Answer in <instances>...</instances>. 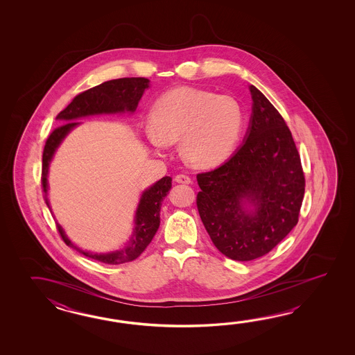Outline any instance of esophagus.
I'll return each mask as SVG.
<instances>
[{"instance_id":"obj_1","label":"esophagus","mask_w":355,"mask_h":355,"mask_svg":"<svg viewBox=\"0 0 355 355\" xmlns=\"http://www.w3.org/2000/svg\"><path fill=\"white\" fill-rule=\"evenodd\" d=\"M175 181H176V182H180V184H190L191 179L189 178L188 175L179 174L175 176Z\"/></svg>"}]
</instances>
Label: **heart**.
I'll use <instances>...</instances> for the list:
<instances>
[{
  "label": "heart",
  "mask_w": 355,
  "mask_h": 355,
  "mask_svg": "<svg viewBox=\"0 0 355 355\" xmlns=\"http://www.w3.org/2000/svg\"><path fill=\"white\" fill-rule=\"evenodd\" d=\"M150 121L147 138L155 150L164 151L180 139L189 162L213 166L234 151L243 128V112L231 96L179 87L157 98Z\"/></svg>",
  "instance_id": "b5f03b06"
}]
</instances>
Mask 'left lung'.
<instances>
[{
	"instance_id": "obj_1",
	"label": "left lung",
	"mask_w": 355,
	"mask_h": 355,
	"mask_svg": "<svg viewBox=\"0 0 355 355\" xmlns=\"http://www.w3.org/2000/svg\"><path fill=\"white\" fill-rule=\"evenodd\" d=\"M248 138L222 166L196 175V207L214 246L228 259L250 261L272 251L298 223L304 173L291 130L272 103L250 86ZM256 207L243 211L241 198Z\"/></svg>"
}]
</instances>
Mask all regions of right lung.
Segmentation results:
<instances>
[{
	"instance_id": "add662e5",
	"label": "right lung",
	"mask_w": 355,
	"mask_h": 355,
	"mask_svg": "<svg viewBox=\"0 0 355 355\" xmlns=\"http://www.w3.org/2000/svg\"><path fill=\"white\" fill-rule=\"evenodd\" d=\"M148 80L144 77H125L118 80H110L98 85L92 89L80 92L73 100L63 109L57 119L64 123L54 129L46 138L44 151H43V165H42V187L44 191L46 205L51 209L46 199V175L49 162L53 157L55 148L60 146L62 139L66 137L71 129L78 123L72 121L94 114L121 113V112H135L139 100L144 95V91L148 87ZM171 178L165 176L157 181L151 188L146 190L141 198L136 213V228L130 241L123 249L114 251L110 254H92L86 252L75 246L69 241L63 232L62 227L57 225L62 240L64 243L78 251L85 257L98 260L100 263L110 265H119L133 261L139 257L144 249L150 245L153 236L157 232L159 226V209L164 198L167 196L171 188Z\"/></svg>"
}]
</instances>
